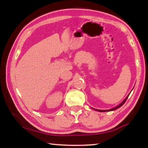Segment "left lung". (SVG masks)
<instances>
[{
	"label": "left lung",
	"mask_w": 148,
	"mask_h": 148,
	"mask_svg": "<svg viewBox=\"0 0 148 148\" xmlns=\"http://www.w3.org/2000/svg\"><path fill=\"white\" fill-rule=\"evenodd\" d=\"M130 95V94H129ZM129 95H128V96H127L126 98H125V99L123 101L121 104H119L118 106H117L116 107H115V108H112V109H110V110H97V109H94V108H92V109H94V110H96V111H98V112H109V111H113V110H117V108H120L121 107V106H123V105L124 104V103L125 102V101H127V98H128L129 97Z\"/></svg>",
	"instance_id": "obj_1"
}]
</instances>
